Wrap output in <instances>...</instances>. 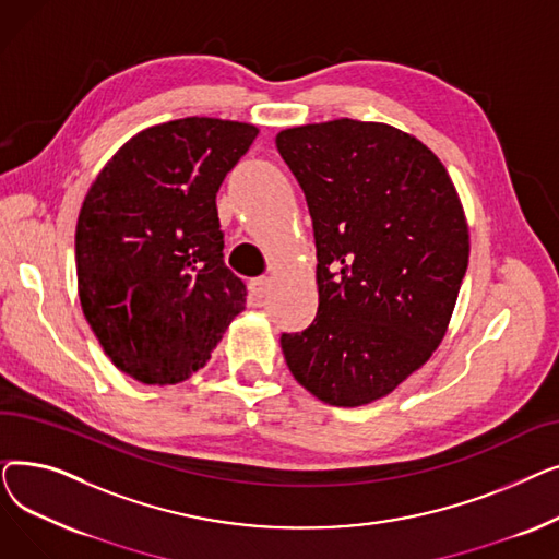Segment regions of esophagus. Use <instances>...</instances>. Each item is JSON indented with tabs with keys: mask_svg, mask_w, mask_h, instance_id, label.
Segmentation results:
<instances>
[{
	"mask_svg": "<svg viewBox=\"0 0 559 559\" xmlns=\"http://www.w3.org/2000/svg\"><path fill=\"white\" fill-rule=\"evenodd\" d=\"M272 278H267V276H262V278H253L251 281V289H253V295L255 297H267L270 295V292H272Z\"/></svg>",
	"mask_w": 559,
	"mask_h": 559,
	"instance_id": "esophagus-1",
	"label": "esophagus"
}]
</instances>
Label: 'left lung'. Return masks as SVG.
Returning <instances> with one entry per match:
<instances>
[{
    "instance_id": "left-lung-1",
    "label": "left lung",
    "mask_w": 559,
    "mask_h": 559,
    "mask_svg": "<svg viewBox=\"0 0 559 559\" xmlns=\"http://www.w3.org/2000/svg\"><path fill=\"white\" fill-rule=\"evenodd\" d=\"M276 146L306 194L319 310L283 335L312 396L358 407L392 394L442 344L468 262V224L447 167L383 122L283 129Z\"/></svg>"
}]
</instances>
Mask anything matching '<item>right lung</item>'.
I'll return each instance as SVG.
<instances>
[{
	"label": "right lung",
	"instance_id": "add662e5",
	"mask_svg": "<svg viewBox=\"0 0 559 559\" xmlns=\"http://www.w3.org/2000/svg\"><path fill=\"white\" fill-rule=\"evenodd\" d=\"M255 135V124L197 115L150 127L115 152L83 199L81 310L110 362L144 385L183 383L245 310L215 197Z\"/></svg>",
	"mask_w": 559,
	"mask_h": 559
}]
</instances>
